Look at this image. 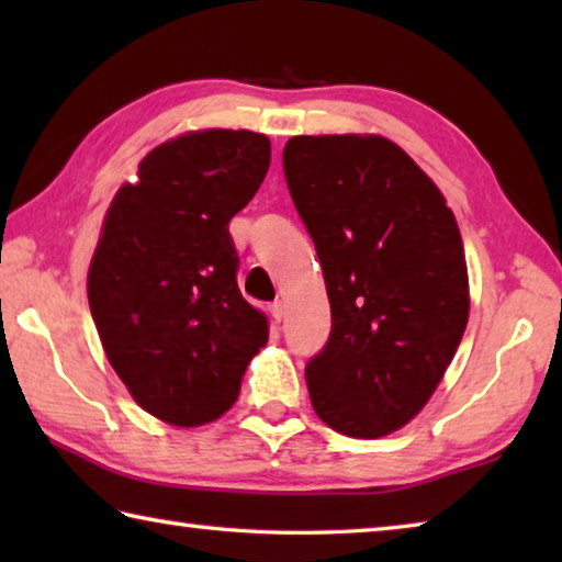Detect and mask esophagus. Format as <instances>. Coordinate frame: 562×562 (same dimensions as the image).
Here are the masks:
<instances>
[{
	"label": "esophagus",
	"instance_id": "34e87169",
	"mask_svg": "<svg viewBox=\"0 0 562 562\" xmlns=\"http://www.w3.org/2000/svg\"><path fill=\"white\" fill-rule=\"evenodd\" d=\"M270 315L274 317V322H282V317H284V302L282 300H274L270 304Z\"/></svg>",
	"mask_w": 562,
	"mask_h": 562
}]
</instances>
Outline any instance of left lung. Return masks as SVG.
<instances>
[{
  "label": "left lung",
  "mask_w": 562,
  "mask_h": 562,
  "mask_svg": "<svg viewBox=\"0 0 562 562\" xmlns=\"http://www.w3.org/2000/svg\"><path fill=\"white\" fill-rule=\"evenodd\" d=\"M292 203L315 243L331 331L304 376L329 429L379 439L422 412L469 322V270L434 180L382 136H294Z\"/></svg>",
  "instance_id": "1"
}]
</instances>
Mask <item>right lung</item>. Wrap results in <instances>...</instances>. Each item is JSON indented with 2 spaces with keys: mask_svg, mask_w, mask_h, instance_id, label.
<instances>
[{
  "mask_svg": "<svg viewBox=\"0 0 562 562\" xmlns=\"http://www.w3.org/2000/svg\"><path fill=\"white\" fill-rule=\"evenodd\" d=\"M270 168L252 131H193L140 160L121 186L89 268V307L131 396L173 426H203L240 394L268 317L237 288L233 215Z\"/></svg>",
  "mask_w": 562,
  "mask_h": 562,
  "instance_id": "1",
  "label": "right lung"
}]
</instances>
